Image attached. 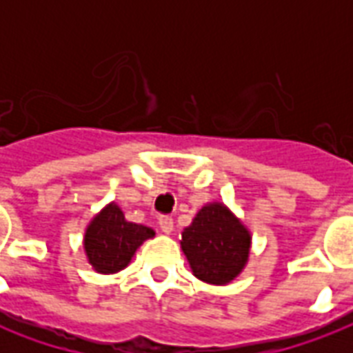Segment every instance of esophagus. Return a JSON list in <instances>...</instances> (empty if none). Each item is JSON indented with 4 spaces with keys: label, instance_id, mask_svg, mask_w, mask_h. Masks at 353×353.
I'll use <instances>...</instances> for the list:
<instances>
[{
    "label": "esophagus",
    "instance_id": "1",
    "mask_svg": "<svg viewBox=\"0 0 353 353\" xmlns=\"http://www.w3.org/2000/svg\"><path fill=\"white\" fill-rule=\"evenodd\" d=\"M159 227H161V231L165 232V234H170V232L174 231V220H172L170 216H161Z\"/></svg>",
    "mask_w": 353,
    "mask_h": 353
}]
</instances>
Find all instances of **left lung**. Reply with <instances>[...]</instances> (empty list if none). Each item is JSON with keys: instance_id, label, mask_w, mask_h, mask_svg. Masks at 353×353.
Returning a JSON list of instances; mask_svg holds the SVG:
<instances>
[{"instance_id": "8db88e82", "label": "left lung", "mask_w": 353, "mask_h": 353, "mask_svg": "<svg viewBox=\"0 0 353 353\" xmlns=\"http://www.w3.org/2000/svg\"><path fill=\"white\" fill-rule=\"evenodd\" d=\"M252 236L240 218L220 201L203 205L181 232V249L196 279L225 285L249 262Z\"/></svg>"}]
</instances>
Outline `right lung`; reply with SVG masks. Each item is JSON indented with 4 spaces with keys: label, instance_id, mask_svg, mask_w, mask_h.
Returning a JSON list of instances; mask_svg holds the SVG:
<instances>
[{
    "label": "right lung",
    "instance_id": "1",
    "mask_svg": "<svg viewBox=\"0 0 353 353\" xmlns=\"http://www.w3.org/2000/svg\"><path fill=\"white\" fill-rule=\"evenodd\" d=\"M154 236V229L128 221L121 207L112 201L93 216V220L85 227V258L97 273H119L128 268L143 241Z\"/></svg>",
    "mask_w": 353,
    "mask_h": 353
}]
</instances>
